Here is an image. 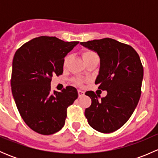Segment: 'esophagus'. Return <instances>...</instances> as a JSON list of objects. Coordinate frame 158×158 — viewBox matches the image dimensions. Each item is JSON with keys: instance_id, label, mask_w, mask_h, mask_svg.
<instances>
[{"instance_id": "34e87169", "label": "esophagus", "mask_w": 158, "mask_h": 158, "mask_svg": "<svg viewBox=\"0 0 158 158\" xmlns=\"http://www.w3.org/2000/svg\"><path fill=\"white\" fill-rule=\"evenodd\" d=\"M78 95H79V97H82L85 95V92L82 90H78Z\"/></svg>"}]
</instances>
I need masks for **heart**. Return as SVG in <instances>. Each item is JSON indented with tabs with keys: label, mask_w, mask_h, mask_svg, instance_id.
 Listing matches in <instances>:
<instances>
[{
	"label": "heart",
	"mask_w": 158,
	"mask_h": 158,
	"mask_svg": "<svg viewBox=\"0 0 158 158\" xmlns=\"http://www.w3.org/2000/svg\"><path fill=\"white\" fill-rule=\"evenodd\" d=\"M96 56H98V55H97L95 52L91 50H86L82 53V57H83L84 61H86V60H90V59L93 58V57H96ZM69 58H70L69 55H67L66 57H65L64 60H63V66H66V65L68 64ZM82 81L81 80V79H77V80H76V83L77 84H81L82 83Z\"/></svg>",
	"instance_id": "1"
}]
</instances>
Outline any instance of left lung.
Listing matches in <instances>:
<instances>
[{
    "instance_id": "left-lung-1",
    "label": "left lung",
    "mask_w": 158,
    "mask_h": 158,
    "mask_svg": "<svg viewBox=\"0 0 158 158\" xmlns=\"http://www.w3.org/2000/svg\"><path fill=\"white\" fill-rule=\"evenodd\" d=\"M80 44L99 56V71L95 83L99 84V89L107 91V95L101 99L92 91L85 92L92 104L85 109V116L92 128L111 133L123 126L137 107L144 76L141 60L131 46L111 38Z\"/></svg>"
}]
</instances>
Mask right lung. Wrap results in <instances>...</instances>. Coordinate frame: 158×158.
Instances as JSON below:
<instances>
[{
	"label": "right lung",
	"instance_id": "1",
	"mask_svg": "<svg viewBox=\"0 0 158 158\" xmlns=\"http://www.w3.org/2000/svg\"><path fill=\"white\" fill-rule=\"evenodd\" d=\"M78 41L65 42L55 36H39L23 44L14 54L11 90L25 123L41 135H52L64 126L66 109L78 98L76 88L51 92L52 75L63 72V60Z\"/></svg>",
	"mask_w": 158,
	"mask_h": 158
}]
</instances>
